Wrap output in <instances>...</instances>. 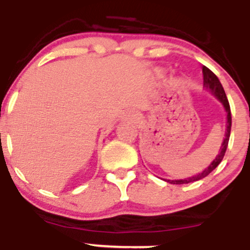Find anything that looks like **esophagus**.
<instances>
[{"label": "esophagus", "mask_w": 250, "mask_h": 250, "mask_svg": "<svg viewBox=\"0 0 250 250\" xmlns=\"http://www.w3.org/2000/svg\"><path fill=\"white\" fill-rule=\"evenodd\" d=\"M123 120L125 121H131V122H136L139 120V115L135 110H127L125 114L123 115Z\"/></svg>", "instance_id": "34e87169"}]
</instances>
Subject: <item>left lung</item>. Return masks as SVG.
<instances>
[{"label": "left lung", "instance_id": "1", "mask_svg": "<svg viewBox=\"0 0 250 250\" xmlns=\"http://www.w3.org/2000/svg\"><path fill=\"white\" fill-rule=\"evenodd\" d=\"M202 73H203V85L206 88L209 89V90L213 93V95L216 97L219 101L222 103L223 107L226 109L227 113V129H226V135H225V140H223L222 146H221L219 154L216 155V157L214 159V161L209 165L208 168H206L202 173L195 175V176L188 177V179L185 180H165L169 183H173V185H185V183H190L194 182V181H199L203 177L208 176L211 171L214 170L217 166L220 165L221 161L223 160V156H225L227 147H228V142H229V137H230V129H231V113H230V105H229L228 99H227L225 89H223L222 84H221L220 80L217 79V76L211 71L210 69H208L206 65L202 67Z\"/></svg>", "mask_w": 250, "mask_h": 250}]
</instances>
